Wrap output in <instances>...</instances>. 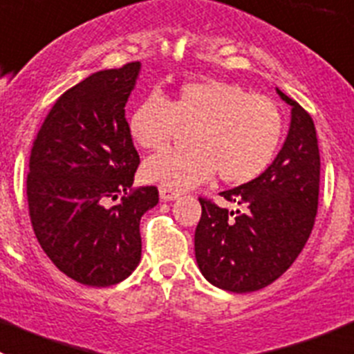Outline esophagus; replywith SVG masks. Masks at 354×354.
<instances>
[{
	"label": "esophagus",
	"instance_id": "esophagus-1",
	"mask_svg": "<svg viewBox=\"0 0 354 354\" xmlns=\"http://www.w3.org/2000/svg\"><path fill=\"white\" fill-rule=\"evenodd\" d=\"M158 194H160L162 201H176L178 197H180V192H178V190L165 189V187H160Z\"/></svg>",
	"mask_w": 354,
	"mask_h": 354
}]
</instances>
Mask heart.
<instances>
[{
	"instance_id": "obj_1",
	"label": "heart",
	"mask_w": 354,
	"mask_h": 354,
	"mask_svg": "<svg viewBox=\"0 0 354 354\" xmlns=\"http://www.w3.org/2000/svg\"><path fill=\"white\" fill-rule=\"evenodd\" d=\"M189 130V149L146 158L142 180L185 190L218 174L243 185L268 169L284 136V114L275 102L218 79L185 82L174 97L149 95L132 111L129 133L142 149H162Z\"/></svg>"
}]
</instances>
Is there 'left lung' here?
I'll use <instances>...</instances> for the list:
<instances>
[{
    "instance_id": "1",
    "label": "left lung",
    "mask_w": 354,
    "mask_h": 354,
    "mask_svg": "<svg viewBox=\"0 0 354 354\" xmlns=\"http://www.w3.org/2000/svg\"><path fill=\"white\" fill-rule=\"evenodd\" d=\"M277 93L291 107V122L275 160L256 180L221 192L238 205L234 212L199 199L197 266L224 291L272 284L304 250L316 221L321 162L314 122L298 102L279 88Z\"/></svg>"
}]
</instances>
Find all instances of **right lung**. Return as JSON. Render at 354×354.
Listing matches in <instances>:
<instances>
[{
    "label": "right lung",
    "instance_id": "right-lung-1",
    "mask_svg": "<svg viewBox=\"0 0 354 354\" xmlns=\"http://www.w3.org/2000/svg\"><path fill=\"white\" fill-rule=\"evenodd\" d=\"M139 74L141 63H127L70 88L31 149L26 190L35 236L56 268L84 286L107 288L138 268L139 222L158 203L157 187L129 192L139 155L125 104Z\"/></svg>",
    "mask_w": 354,
    "mask_h": 354
}]
</instances>
